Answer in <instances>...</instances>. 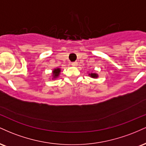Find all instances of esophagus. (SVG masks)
I'll list each match as a JSON object with an SVG mask.
<instances>
[{"label":"esophagus","instance_id":"34e87169","mask_svg":"<svg viewBox=\"0 0 146 146\" xmlns=\"http://www.w3.org/2000/svg\"><path fill=\"white\" fill-rule=\"evenodd\" d=\"M71 64H72V66H76L77 64H78V62H75L72 63Z\"/></svg>","mask_w":146,"mask_h":146}]
</instances>
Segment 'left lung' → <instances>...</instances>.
Returning a JSON list of instances; mask_svg holds the SVG:
<instances>
[{"mask_svg": "<svg viewBox=\"0 0 146 146\" xmlns=\"http://www.w3.org/2000/svg\"><path fill=\"white\" fill-rule=\"evenodd\" d=\"M88 75L92 78H98V74L96 73H88Z\"/></svg>", "mask_w": 146, "mask_h": 146, "instance_id": "left-lung-1", "label": "left lung"}]
</instances>
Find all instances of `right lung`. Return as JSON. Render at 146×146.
I'll return each instance as SVG.
<instances>
[{"label": "right lung", "mask_w": 146, "mask_h": 146, "mask_svg": "<svg viewBox=\"0 0 146 146\" xmlns=\"http://www.w3.org/2000/svg\"><path fill=\"white\" fill-rule=\"evenodd\" d=\"M60 72H61V68H54L52 71V80H55V79L58 78L60 75Z\"/></svg>", "instance_id": "right-lung-1"}]
</instances>
